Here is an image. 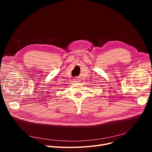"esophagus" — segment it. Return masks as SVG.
<instances>
[{
  "mask_svg": "<svg viewBox=\"0 0 152 152\" xmlns=\"http://www.w3.org/2000/svg\"><path fill=\"white\" fill-rule=\"evenodd\" d=\"M75 81H77V82H79V80H78V79H75Z\"/></svg>",
  "mask_w": 152,
  "mask_h": 152,
  "instance_id": "34e87169",
  "label": "esophagus"
}]
</instances>
